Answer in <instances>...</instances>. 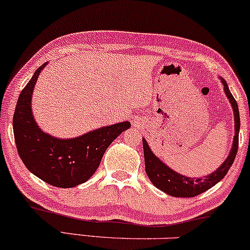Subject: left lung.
Here are the masks:
<instances>
[{
	"mask_svg": "<svg viewBox=\"0 0 250 250\" xmlns=\"http://www.w3.org/2000/svg\"><path fill=\"white\" fill-rule=\"evenodd\" d=\"M224 90L227 98L232 104L233 112H234V123H235V136L233 141V146L230 148V152L227 159L224 162L222 166L218 168L212 174L208 175L207 178H186L179 173L174 172L166 166L163 162H160L158 158L154 156L148 147L146 141L143 138V151H144V160H145V172L150 179V181L160 190L165 191L166 194L174 197H195V196L207 191L208 189L213 187L218 182L227 174L229 169L234 162L236 152L239 147V130H240V115L239 107L236 100L232 93L229 92V86L226 82H224Z\"/></svg>",
	"mask_w": 250,
	"mask_h": 250,
	"instance_id": "left-lung-1",
	"label": "left lung"
}]
</instances>
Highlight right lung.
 <instances>
[{
    "label": "right lung",
    "mask_w": 250,
    "mask_h": 250,
    "mask_svg": "<svg viewBox=\"0 0 250 250\" xmlns=\"http://www.w3.org/2000/svg\"><path fill=\"white\" fill-rule=\"evenodd\" d=\"M45 65L37 69L18 97L12 120L16 147L26 168L42 181L59 188L76 187L94 174L107 147L130 123L103 127L72 140H59L41 131L31 112V98Z\"/></svg>",
    "instance_id": "obj_1"
}]
</instances>
